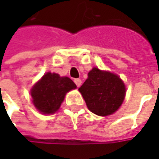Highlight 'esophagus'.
<instances>
[{
    "label": "esophagus",
    "instance_id": "esophagus-1",
    "mask_svg": "<svg viewBox=\"0 0 159 159\" xmlns=\"http://www.w3.org/2000/svg\"><path fill=\"white\" fill-rule=\"evenodd\" d=\"M74 82H75V84H76V86L78 88L80 87V85H81V80H80V79H75V80H74Z\"/></svg>",
    "mask_w": 159,
    "mask_h": 159
}]
</instances>
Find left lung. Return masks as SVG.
Wrapping results in <instances>:
<instances>
[{
    "label": "left lung",
    "mask_w": 159,
    "mask_h": 159,
    "mask_svg": "<svg viewBox=\"0 0 159 159\" xmlns=\"http://www.w3.org/2000/svg\"><path fill=\"white\" fill-rule=\"evenodd\" d=\"M91 112L108 116L118 111L125 99V87L117 74L94 67L79 89Z\"/></svg>",
    "instance_id": "1"
}]
</instances>
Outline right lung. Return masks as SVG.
Returning a JSON list of instances; mask_svg holds the SVG:
<instances>
[{"instance_id":"right-lung-1","label":"right lung","mask_w":159,"mask_h":159,"mask_svg":"<svg viewBox=\"0 0 159 159\" xmlns=\"http://www.w3.org/2000/svg\"><path fill=\"white\" fill-rule=\"evenodd\" d=\"M76 88L70 78L47 72L31 89L34 105L43 114H53L60 108L66 93Z\"/></svg>"}]
</instances>
